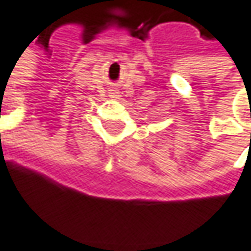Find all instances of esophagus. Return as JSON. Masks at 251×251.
<instances>
[{
	"label": "esophagus",
	"instance_id": "esophagus-1",
	"mask_svg": "<svg viewBox=\"0 0 251 251\" xmlns=\"http://www.w3.org/2000/svg\"><path fill=\"white\" fill-rule=\"evenodd\" d=\"M111 97H113V98H117L119 95H117V92H116V91H111Z\"/></svg>",
	"mask_w": 251,
	"mask_h": 251
}]
</instances>
